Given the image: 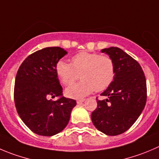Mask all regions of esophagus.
I'll list each match as a JSON object with an SVG mask.
<instances>
[{"instance_id": "34e87169", "label": "esophagus", "mask_w": 159, "mask_h": 159, "mask_svg": "<svg viewBox=\"0 0 159 159\" xmlns=\"http://www.w3.org/2000/svg\"><path fill=\"white\" fill-rule=\"evenodd\" d=\"M84 101H85V99H84V98H82V99H78V100H76V102H77V104H80V103H82V102H84Z\"/></svg>"}]
</instances>
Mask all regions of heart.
Wrapping results in <instances>:
<instances>
[{
	"label": "heart",
	"mask_w": 159,
	"mask_h": 159,
	"mask_svg": "<svg viewBox=\"0 0 159 159\" xmlns=\"http://www.w3.org/2000/svg\"><path fill=\"white\" fill-rule=\"evenodd\" d=\"M56 73L64 85H70L78 80L82 81L69 86L66 90L68 97L81 98L96 90L108 88L116 75L113 60L109 56L98 53L80 52L72 58V64L59 60L55 66Z\"/></svg>",
	"instance_id": "heart-1"
}]
</instances>
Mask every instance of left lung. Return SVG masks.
Here are the masks:
<instances>
[{
    "label": "left lung",
    "instance_id": "left-lung-1",
    "mask_svg": "<svg viewBox=\"0 0 159 159\" xmlns=\"http://www.w3.org/2000/svg\"><path fill=\"white\" fill-rule=\"evenodd\" d=\"M101 52L113 60L116 75L111 85L101 93L108 97L98 100L92 112L95 127L108 136L126 132L134 125L143 110L147 101V84L141 66L122 49L105 48Z\"/></svg>",
    "mask_w": 159,
    "mask_h": 159
}]
</instances>
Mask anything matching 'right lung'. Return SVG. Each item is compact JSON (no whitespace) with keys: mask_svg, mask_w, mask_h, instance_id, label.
I'll use <instances>...</instances> for the list:
<instances>
[{"mask_svg":"<svg viewBox=\"0 0 159 159\" xmlns=\"http://www.w3.org/2000/svg\"><path fill=\"white\" fill-rule=\"evenodd\" d=\"M67 54L59 47L45 48L23 61L16 75L14 100L27 127L38 135L51 137L66 127L76 101L62 96L56 73L57 62ZM60 96L57 101L50 97Z\"/></svg>","mask_w":159,"mask_h":159,"instance_id":"1","label":"right lung"}]
</instances>
